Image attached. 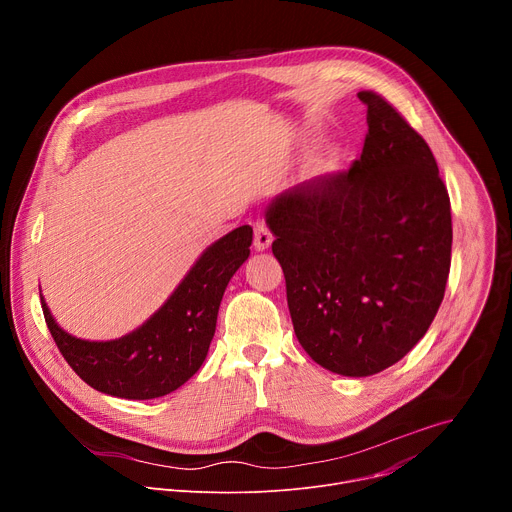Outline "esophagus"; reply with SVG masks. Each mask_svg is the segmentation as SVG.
I'll return each instance as SVG.
<instances>
[{
	"label": "esophagus",
	"mask_w": 512,
	"mask_h": 512,
	"mask_svg": "<svg viewBox=\"0 0 512 512\" xmlns=\"http://www.w3.org/2000/svg\"><path fill=\"white\" fill-rule=\"evenodd\" d=\"M271 243H273L271 231H269L263 223H257V225H255V241H253L255 249H257V251H267V249L271 247Z\"/></svg>",
	"instance_id": "esophagus-1"
}]
</instances>
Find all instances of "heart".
I'll list each match as a JSON object with an SVG mask.
<instances>
[{"instance_id": "b5f03b06", "label": "heart", "mask_w": 512, "mask_h": 512, "mask_svg": "<svg viewBox=\"0 0 512 512\" xmlns=\"http://www.w3.org/2000/svg\"><path fill=\"white\" fill-rule=\"evenodd\" d=\"M336 160L332 154H322L318 160H316V170L318 172H330L334 168Z\"/></svg>"}]
</instances>
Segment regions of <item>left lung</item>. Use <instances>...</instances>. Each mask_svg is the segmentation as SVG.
I'll return each instance as SVG.
<instances>
[{
	"label": "left lung",
	"instance_id": "obj_1",
	"mask_svg": "<svg viewBox=\"0 0 512 512\" xmlns=\"http://www.w3.org/2000/svg\"><path fill=\"white\" fill-rule=\"evenodd\" d=\"M358 99L369 123L360 160L265 210L296 336L344 377L389 369L425 336L452 261L450 196L429 145L381 95Z\"/></svg>",
	"mask_w": 512,
	"mask_h": 512
}]
</instances>
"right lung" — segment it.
Segmentation results:
<instances>
[{
	"label": "right lung",
	"instance_id": "1",
	"mask_svg": "<svg viewBox=\"0 0 512 512\" xmlns=\"http://www.w3.org/2000/svg\"><path fill=\"white\" fill-rule=\"evenodd\" d=\"M253 229L239 227L212 243L190 267L164 306L133 332L115 340H83L62 330L44 296L48 330L87 385L119 399H156L182 387L208 354L223 294L247 261Z\"/></svg>",
	"mask_w": 512,
	"mask_h": 512
}]
</instances>
